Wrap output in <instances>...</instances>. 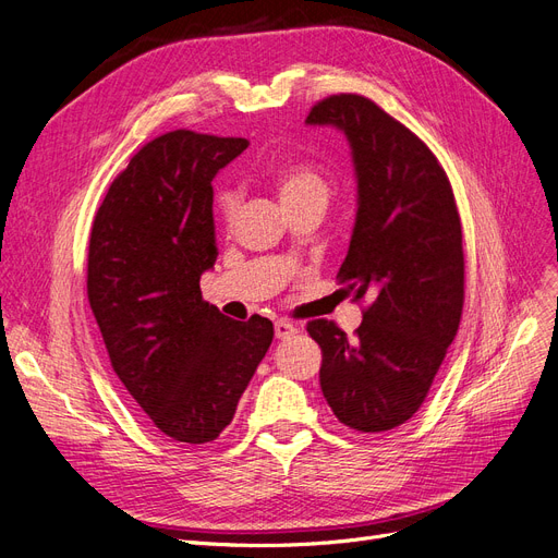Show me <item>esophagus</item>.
Here are the masks:
<instances>
[{
	"label": "esophagus",
	"mask_w": 558,
	"mask_h": 558,
	"mask_svg": "<svg viewBox=\"0 0 558 558\" xmlns=\"http://www.w3.org/2000/svg\"><path fill=\"white\" fill-rule=\"evenodd\" d=\"M296 333H299V328H296L294 324L284 322V319L276 322V338H278V340H287V338H292V336H296Z\"/></svg>",
	"instance_id": "obj_1"
}]
</instances>
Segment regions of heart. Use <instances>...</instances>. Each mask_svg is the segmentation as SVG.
<instances>
[{
  "instance_id": "heart-1",
  "label": "heart",
  "mask_w": 558,
  "mask_h": 558,
  "mask_svg": "<svg viewBox=\"0 0 558 558\" xmlns=\"http://www.w3.org/2000/svg\"><path fill=\"white\" fill-rule=\"evenodd\" d=\"M266 179L271 181L276 189L282 206L299 204L305 199H324L328 197V183L324 177L313 168V165L301 162V160H280L266 168ZM220 206V216L225 220H232L236 211V195L234 193H225L218 202Z\"/></svg>"
}]
</instances>
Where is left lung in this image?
Wrapping results in <instances>:
<instances>
[{
	"instance_id": "left-lung-1",
	"label": "left lung",
	"mask_w": 558,
	"mask_h": 558,
	"mask_svg": "<svg viewBox=\"0 0 558 558\" xmlns=\"http://www.w3.org/2000/svg\"><path fill=\"white\" fill-rule=\"evenodd\" d=\"M305 123L344 133L356 220L338 278L367 299L356 338L315 319L322 393L340 423L386 432L416 414L456 340L464 303L462 225L439 160L359 94L328 96Z\"/></svg>"
}]
</instances>
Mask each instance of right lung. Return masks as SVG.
Returning <instances> with one entry per match:
<instances>
[{
  "label": "right lung",
  "mask_w": 558,
  "mask_h": 558,
  "mask_svg": "<svg viewBox=\"0 0 558 558\" xmlns=\"http://www.w3.org/2000/svg\"><path fill=\"white\" fill-rule=\"evenodd\" d=\"M243 137L172 131L110 185L89 239L87 296L119 381L154 427L214 441L274 340L266 317L236 322L202 299L218 247L211 181Z\"/></svg>",
  "instance_id": "obj_1"
}]
</instances>
